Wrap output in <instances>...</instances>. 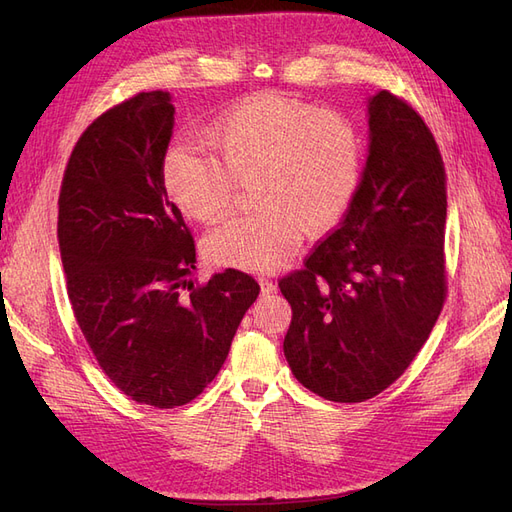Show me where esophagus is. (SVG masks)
<instances>
[{
    "instance_id": "esophagus-1",
    "label": "esophagus",
    "mask_w": 512,
    "mask_h": 512,
    "mask_svg": "<svg viewBox=\"0 0 512 512\" xmlns=\"http://www.w3.org/2000/svg\"><path fill=\"white\" fill-rule=\"evenodd\" d=\"M258 282H260V288H262V292H275L277 290V284L271 280V277H258Z\"/></svg>"
}]
</instances>
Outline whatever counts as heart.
<instances>
[{"mask_svg": "<svg viewBox=\"0 0 512 512\" xmlns=\"http://www.w3.org/2000/svg\"><path fill=\"white\" fill-rule=\"evenodd\" d=\"M215 153L190 138L170 143L162 158L168 198L190 218L213 220L230 205L237 179H252L260 207L230 215L207 235L218 265L275 271L297 252L305 224H335L359 190L363 138L333 108L262 96L215 121Z\"/></svg>", "mask_w": 512, "mask_h": 512, "instance_id": "obj_1", "label": "heart"}]
</instances>
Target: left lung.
<instances>
[{"mask_svg":"<svg viewBox=\"0 0 512 512\" xmlns=\"http://www.w3.org/2000/svg\"><path fill=\"white\" fill-rule=\"evenodd\" d=\"M367 123V162L342 224L280 280L292 374L339 404L376 397L404 374L446 297L440 149L389 91L369 98Z\"/></svg>","mask_w":512,"mask_h":512,"instance_id":"1","label":"left lung"}]
</instances>
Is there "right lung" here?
I'll return each instance as SVG.
<instances>
[{
    "label": "right lung",
    "instance_id": "obj_1",
    "mask_svg": "<svg viewBox=\"0 0 512 512\" xmlns=\"http://www.w3.org/2000/svg\"><path fill=\"white\" fill-rule=\"evenodd\" d=\"M175 126L168 91L100 115L68 160L57 239L76 322L117 389L183 406L224 365L260 286L237 269L196 286V247L162 183Z\"/></svg>",
    "mask_w": 512,
    "mask_h": 512
}]
</instances>
